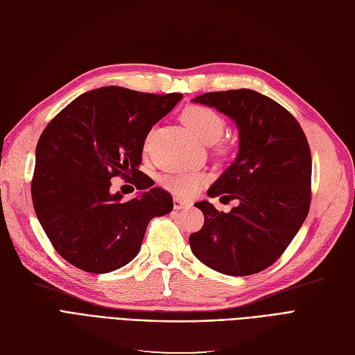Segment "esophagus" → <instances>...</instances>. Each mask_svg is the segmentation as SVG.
<instances>
[{
  "label": "esophagus",
  "mask_w": 355,
  "mask_h": 355,
  "mask_svg": "<svg viewBox=\"0 0 355 355\" xmlns=\"http://www.w3.org/2000/svg\"><path fill=\"white\" fill-rule=\"evenodd\" d=\"M189 207V202L182 200L180 198H174V209H184Z\"/></svg>",
  "instance_id": "esophagus-1"
}]
</instances>
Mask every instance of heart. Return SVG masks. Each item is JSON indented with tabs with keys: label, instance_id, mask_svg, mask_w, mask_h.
Instances as JSON below:
<instances>
[{
	"label": "heart",
	"instance_id": "b5f03b06",
	"mask_svg": "<svg viewBox=\"0 0 355 355\" xmlns=\"http://www.w3.org/2000/svg\"><path fill=\"white\" fill-rule=\"evenodd\" d=\"M182 121L203 143L218 141L225 130L224 118L208 106H187L182 112ZM207 180L208 175L205 173H175L166 174L162 178V184L178 196L189 198L196 193Z\"/></svg>",
	"mask_w": 355,
	"mask_h": 355
}]
</instances>
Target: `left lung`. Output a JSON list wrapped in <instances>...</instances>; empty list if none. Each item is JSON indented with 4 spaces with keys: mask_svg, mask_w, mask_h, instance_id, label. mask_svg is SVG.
Segmentation results:
<instances>
[{
    "mask_svg": "<svg viewBox=\"0 0 355 355\" xmlns=\"http://www.w3.org/2000/svg\"><path fill=\"white\" fill-rule=\"evenodd\" d=\"M236 122L239 150L208 190L237 200L230 212L194 203L203 227L189 237L191 252L227 276H250L276 262L304 224L311 202V153L291 113L254 89L207 93L193 98Z\"/></svg>",
    "mask_w": 355,
    "mask_h": 355,
    "instance_id": "1",
    "label": "left lung"
}]
</instances>
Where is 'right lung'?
Instances as JSON below:
<instances>
[{"instance_id": "add662e5", "label": "right lung", "mask_w": 355, "mask_h": 355, "mask_svg": "<svg viewBox=\"0 0 355 355\" xmlns=\"http://www.w3.org/2000/svg\"><path fill=\"white\" fill-rule=\"evenodd\" d=\"M181 97L103 87L76 97L42 131L33 208L54 249L76 268L103 274L127 266L150 220L173 211L171 194L139 168L148 131ZM116 175L132 178L139 196L110 193Z\"/></svg>"}]
</instances>
